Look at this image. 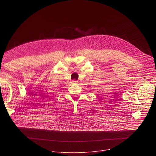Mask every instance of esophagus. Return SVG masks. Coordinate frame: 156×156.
I'll return each instance as SVG.
<instances>
[{
	"instance_id": "obj_1",
	"label": "esophagus",
	"mask_w": 156,
	"mask_h": 156,
	"mask_svg": "<svg viewBox=\"0 0 156 156\" xmlns=\"http://www.w3.org/2000/svg\"><path fill=\"white\" fill-rule=\"evenodd\" d=\"M78 81H76V80H73V81H72V83H73V84H77L78 83Z\"/></svg>"
}]
</instances>
